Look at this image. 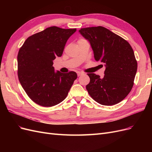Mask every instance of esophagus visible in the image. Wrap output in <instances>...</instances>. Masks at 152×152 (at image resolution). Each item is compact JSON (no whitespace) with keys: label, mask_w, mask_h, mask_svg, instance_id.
Masks as SVG:
<instances>
[{"label":"esophagus","mask_w":152,"mask_h":152,"mask_svg":"<svg viewBox=\"0 0 152 152\" xmlns=\"http://www.w3.org/2000/svg\"><path fill=\"white\" fill-rule=\"evenodd\" d=\"M83 74H84L83 72H79L77 73V75L79 76V77L80 76V75H83Z\"/></svg>","instance_id":"34e87169"}]
</instances>
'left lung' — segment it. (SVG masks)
<instances>
[{"label": "left lung", "mask_w": 152, "mask_h": 152, "mask_svg": "<svg viewBox=\"0 0 152 152\" xmlns=\"http://www.w3.org/2000/svg\"><path fill=\"white\" fill-rule=\"evenodd\" d=\"M80 34L89 42L96 61L104 64V75L87 73L86 89L96 102L111 106L118 103L131 91L137 64L131 45L121 37L103 26L84 28Z\"/></svg>", "instance_id": "obj_1"}]
</instances>
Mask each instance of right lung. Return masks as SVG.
I'll use <instances>...</instances> for the list:
<instances>
[{
  "instance_id": "right-lung-1",
  "label": "right lung",
  "mask_w": 152,
  "mask_h": 152,
  "mask_svg": "<svg viewBox=\"0 0 152 152\" xmlns=\"http://www.w3.org/2000/svg\"><path fill=\"white\" fill-rule=\"evenodd\" d=\"M50 26L29 37L18 54V75L23 88L34 102L53 107L66 98L73 82L75 72H55L53 60L60 57L68 39L76 31Z\"/></svg>"
}]
</instances>
